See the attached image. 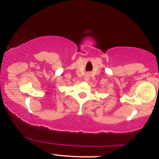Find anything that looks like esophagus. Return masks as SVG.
I'll return each mask as SVG.
<instances>
[{"label": "esophagus", "mask_w": 159, "mask_h": 159, "mask_svg": "<svg viewBox=\"0 0 159 159\" xmlns=\"http://www.w3.org/2000/svg\"><path fill=\"white\" fill-rule=\"evenodd\" d=\"M89 78H90V74H89V73L86 74V75H85V77H84V79L86 80V81H88Z\"/></svg>", "instance_id": "obj_1"}]
</instances>
